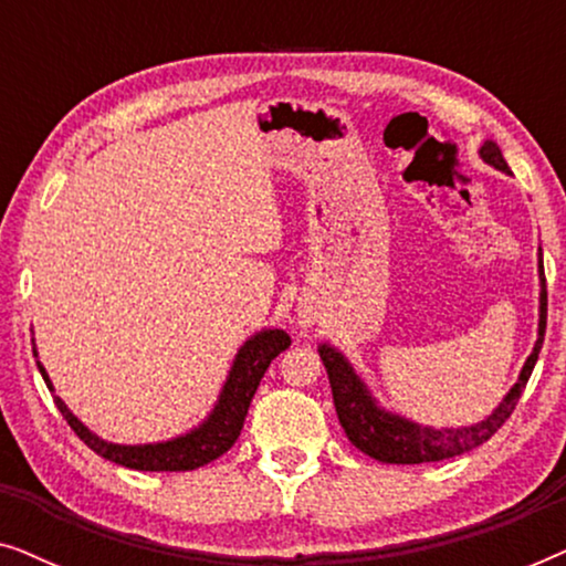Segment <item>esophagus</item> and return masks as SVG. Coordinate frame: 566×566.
<instances>
[{"label": "esophagus", "instance_id": "1", "mask_svg": "<svg viewBox=\"0 0 566 566\" xmlns=\"http://www.w3.org/2000/svg\"><path fill=\"white\" fill-rule=\"evenodd\" d=\"M312 322H314V316H308V314L301 316V324H312Z\"/></svg>", "mask_w": 566, "mask_h": 566}]
</instances>
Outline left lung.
Here are the masks:
<instances>
[{
	"instance_id": "left-lung-1",
	"label": "left lung",
	"mask_w": 566,
	"mask_h": 566,
	"mask_svg": "<svg viewBox=\"0 0 566 566\" xmlns=\"http://www.w3.org/2000/svg\"><path fill=\"white\" fill-rule=\"evenodd\" d=\"M479 157L486 165L500 169V172H510L505 157H502L500 146L492 142H484L479 146ZM538 337L536 345L528 355V360L523 363L521 376L510 386V391L502 397L497 407L492 409V415H486L484 420L474 424H461V428H430V424H420L409 417H401L391 409L378 405V399L370 394L368 384L358 376V370L353 368V363L345 358L337 347L329 343L319 345V358L327 368L329 386H332V399H335V409L343 424L345 436L350 443L363 451L370 459L381 463H428V461H443L453 459V455L474 451L476 446H482L497 432L521 399V394L528 384L536 366L541 345H544L546 335V277H544V252L538 247Z\"/></svg>"
}]
</instances>
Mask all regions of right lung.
<instances>
[{"label": "right lung", "mask_w": 566, "mask_h": 566, "mask_svg": "<svg viewBox=\"0 0 566 566\" xmlns=\"http://www.w3.org/2000/svg\"><path fill=\"white\" fill-rule=\"evenodd\" d=\"M291 345V337L283 329L268 327L254 332L247 343L239 347L234 360H231L229 376L221 386L219 399L208 417L196 428L175 436L169 440H159V443H138V446H123L103 440L97 432H92L72 409L64 405V399L53 394L59 412L64 415V420L72 424V430L87 443L92 451L103 459L118 463V467L136 469V471H192L198 467H206L219 459L221 453H227L239 432L244 428L247 409L258 391L260 378L265 376L270 360L277 358L285 347ZM33 355L38 358V350L33 347ZM38 370H41L49 391L53 389L49 374H45L43 363L38 360Z\"/></svg>", "instance_id": "obj_1"}]
</instances>
